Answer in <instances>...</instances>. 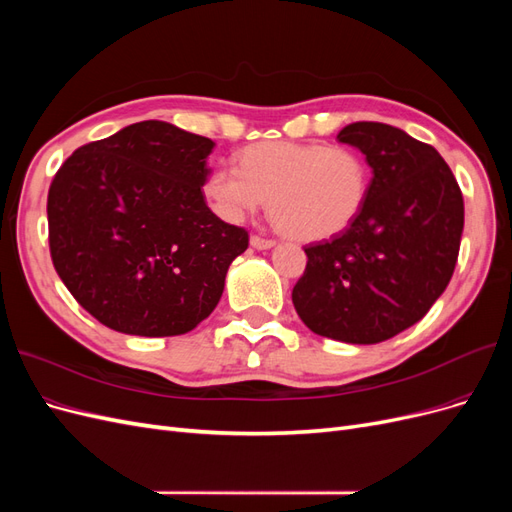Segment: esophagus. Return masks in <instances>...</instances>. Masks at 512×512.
<instances>
[{
    "mask_svg": "<svg viewBox=\"0 0 512 512\" xmlns=\"http://www.w3.org/2000/svg\"><path fill=\"white\" fill-rule=\"evenodd\" d=\"M250 243H252V247H256V250H271V247L275 245L273 239H265V237H258V235H252Z\"/></svg>",
    "mask_w": 512,
    "mask_h": 512,
    "instance_id": "esophagus-1",
    "label": "esophagus"
}]
</instances>
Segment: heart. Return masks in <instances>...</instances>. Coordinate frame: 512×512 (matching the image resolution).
<instances>
[{"mask_svg":"<svg viewBox=\"0 0 512 512\" xmlns=\"http://www.w3.org/2000/svg\"><path fill=\"white\" fill-rule=\"evenodd\" d=\"M237 166L207 175L211 209L226 222H243L269 198L271 220L299 241L342 235L359 220L371 188L369 162L350 147L265 141L245 147Z\"/></svg>","mask_w":512,"mask_h":512,"instance_id":"obj_1","label":"heart"}]
</instances>
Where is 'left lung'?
I'll return each mask as SVG.
<instances>
[{"label": "left lung", "mask_w": 512, "mask_h": 512, "mask_svg": "<svg viewBox=\"0 0 512 512\" xmlns=\"http://www.w3.org/2000/svg\"><path fill=\"white\" fill-rule=\"evenodd\" d=\"M337 141L369 162V196L346 232L305 247L292 303L316 335L380 344L421 320L451 282L463 196L440 153L404 130L356 121Z\"/></svg>", "instance_id": "8db88e82"}]
</instances>
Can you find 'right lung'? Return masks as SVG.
Instances as JSON below:
<instances>
[{"mask_svg": "<svg viewBox=\"0 0 512 512\" xmlns=\"http://www.w3.org/2000/svg\"><path fill=\"white\" fill-rule=\"evenodd\" d=\"M211 138L141 121L76 149L49 188L57 275L104 327L183 335L218 305L247 230L222 222L203 194Z\"/></svg>", "mask_w": 512, "mask_h": 512, "instance_id": "obj_1", "label": "right lung"}]
</instances>
